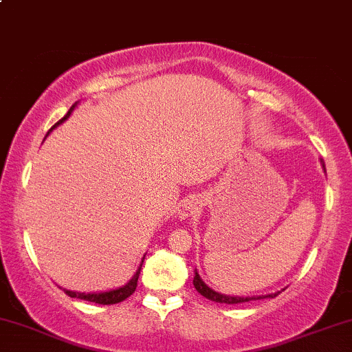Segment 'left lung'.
Returning a JSON list of instances; mask_svg holds the SVG:
<instances>
[{
  "label": "left lung",
  "mask_w": 352,
  "mask_h": 352,
  "mask_svg": "<svg viewBox=\"0 0 352 352\" xmlns=\"http://www.w3.org/2000/svg\"><path fill=\"white\" fill-rule=\"evenodd\" d=\"M322 164L324 168V163L322 160ZM194 287H196V290L201 296H204L206 298H209V300L212 302H217V303H243V302H250V300H259V298H274L276 296H279L280 292H276V294H267V296H259V297H235V296H225V294H219L215 292V290H212L209 285L206 284L201 279V276L197 274V269H196V276H194Z\"/></svg>",
  "instance_id": "1"
}]
</instances>
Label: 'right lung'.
<instances>
[{
	"label": "right lung",
	"instance_id": "add662e5",
	"mask_svg": "<svg viewBox=\"0 0 352 352\" xmlns=\"http://www.w3.org/2000/svg\"><path fill=\"white\" fill-rule=\"evenodd\" d=\"M75 106H76V102L73 104V106L70 107V111L67 112V116H65L63 119H60L58 122H56V124L54 125V127L50 129V132L56 127V125H60V124L63 122V120H67L68 117H70L72 111L75 109ZM142 263H143V261H142ZM140 269H142V264H140V267H138V271L135 272V274H133V277L127 282V284L122 285V287H119V289L107 290V292L81 294V292H73V290H67V289H63V290H65V294H67V296H70V297H73V298L76 297V298H81V300H88V302L99 303V305H112V303H119V302L125 300V298H129L130 296H132L133 292H135L137 282H138V274H140Z\"/></svg>",
	"mask_w": 352,
	"mask_h": 352
}]
</instances>
